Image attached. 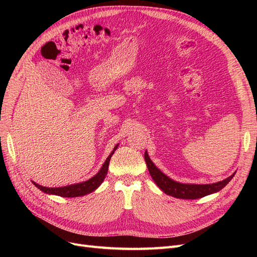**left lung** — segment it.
I'll return each instance as SVG.
<instances>
[{
	"mask_svg": "<svg viewBox=\"0 0 257 257\" xmlns=\"http://www.w3.org/2000/svg\"><path fill=\"white\" fill-rule=\"evenodd\" d=\"M145 161L147 163L148 170H149L153 181L157 183L159 188L165 194H167V195L181 199H197L210 195V194L219 192L231 180L232 177L236 174L234 173L228 178L224 179V180L211 184L180 183L173 180L172 178H169L164 173L161 172V170L153 164V162L149 158V155H148L147 150L145 152Z\"/></svg>",
	"mask_w": 257,
	"mask_h": 257,
	"instance_id": "left-lung-1",
	"label": "left lung"
}]
</instances>
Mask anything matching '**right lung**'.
<instances>
[{"instance_id":"1","label":"right lung","mask_w":257,"mask_h":257,"mask_svg":"<svg viewBox=\"0 0 257 257\" xmlns=\"http://www.w3.org/2000/svg\"><path fill=\"white\" fill-rule=\"evenodd\" d=\"M118 146L119 145H116L113 148L111 153L108 155V158L104 162L103 166L98 170V173L95 176L90 178L87 181L69 184L66 186H59V188H48V186H43L34 181H32V183L36 186L37 189H40L42 192L46 194H49V195H58L62 197H78V196L87 195V194L94 192L98 186L103 183L108 172V166H109L110 159L112 157V154L114 153V151L116 150V148H118Z\"/></svg>"}]
</instances>
